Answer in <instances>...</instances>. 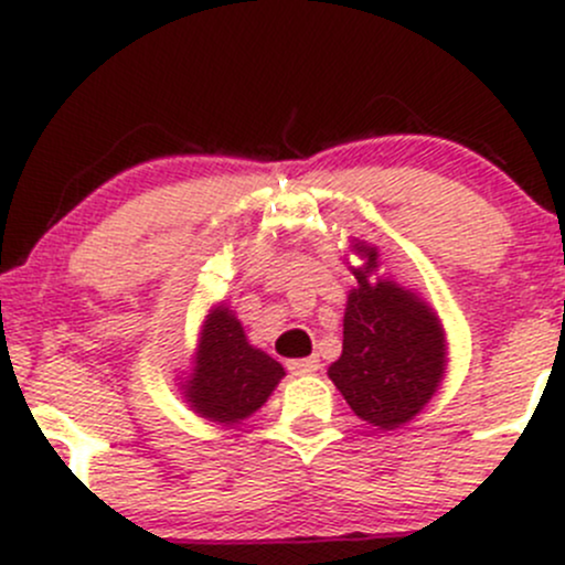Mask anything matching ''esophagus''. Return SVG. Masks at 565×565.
<instances>
[{
    "label": "esophagus",
    "instance_id": "34e87169",
    "mask_svg": "<svg viewBox=\"0 0 565 565\" xmlns=\"http://www.w3.org/2000/svg\"><path fill=\"white\" fill-rule=\"evenodd\" d=\"M319 359H295V361H287V369L291 374H313L319 372Z\"/></svg>",
    "mask_w": 565,
    "mask_h": 565
}]
</instances>
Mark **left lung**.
<instances>
[{"mask_svg": "<svg viewBox=\"0 0 565 565\" xmlns=\"http://www.w3.org/2000/svg\"><path fill=\"white\" fill-rule=\"evenodd\" d=\"M369 268L377 249L364 246ZM359 289L345 308L342 355L329 377L345 401L382 430L408 423L436 393L446 366L444 329L417 295L393 281L369 284L361 270Z\"/></svg>", "mask_w": 565, "mask_h": 565, "instance_id": "obj_1", "label": "left lung"}]
</instances>
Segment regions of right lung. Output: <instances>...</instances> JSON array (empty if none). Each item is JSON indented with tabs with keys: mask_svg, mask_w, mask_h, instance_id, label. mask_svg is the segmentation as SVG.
<instances>
[{
	"mask_svg": "<svg viewBox=\"0 0 565 565\" xmlns=\"http://www.w3.org/2000/svg\"><path fill=\"white\" fill-rule=\"evenodd\" d=\"M281 377V364L246 342L242 323L228 308H217L201 332L185 398L201 417L233 425L255 414Z\"/></svg>",
	"mask_w": 565,
	"mask_h": 565,
	"instance_id": "obj_1",
	"label": "right lung"
}]
</instances>
